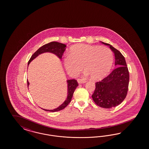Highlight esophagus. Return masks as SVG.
<instances>
[{"label": "esophagus", "instance_id": "esophagus-1", "mask_svg": "<svg viewBox=\"0 0 149 149\" xmlns=\"http://www.w3.org/2000/svg\"><path fill=\"white\" fill-rule=\"evenodd\" d=\"M77 82H78L79 84H84V83H86V81L85 79H77Z\"/></svg>", "mask_w": 149, "mask_h": 149}]
</instances>
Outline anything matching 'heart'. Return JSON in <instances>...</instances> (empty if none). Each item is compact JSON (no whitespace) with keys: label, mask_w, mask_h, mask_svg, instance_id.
I'll list each match as a JSON object with an SVG mask.
<instances>
[{"label":"heart","mask_w":149,"mask_h":149,"mask_svg":"<svg viewBox=\"0 0 149 149\" xmlns=\"http://www.w3.org/2000/svg\"><path fill=\"white\" fill-rule=\"evenodd\" d=\"M113 61V52L107 47L77 44L71 47L63 63L66 72L72 77L77 75L84 66L86 75L99 80L109 72Z\"/></svg>","instance_id":"heart-1"}]
</instances>
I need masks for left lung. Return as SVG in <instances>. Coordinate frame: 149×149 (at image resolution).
Wrapping results in <instances>:
<instances>
[{
  "mask_svg": "<svg viewBox=\"0 0 149 149\" xmlns=\"http://www.w3.org/2000/svg\"><path fill=\"white\" fill-rule=\"evenodd\" d=\"M101 42L109 46L114 54L116 68L108 76L95 83V88L92 97L95 103L100 107L110 109L118 105L125 99L128 89L130 75L126 60L122 54L113 46Z\"/></svg>",
  "mask_w": 149,
  "mask_h": 149,
  "instance_id": "1",
  "label": "left lung"
}]
</instances>
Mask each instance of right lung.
<instances>
[{
  "mask_svg": "<svg viewBox=\"0 0 149 149\" xmlns=\"http://www.w3.org/2000/svg\"><path fill=\"white\" fill-rule=\"evenodd\" d=\"M66 45L64 44L60 43L56 41H52L49 42L48 44H46L45 45H43L40 47L38 50L36 51V52L33 54L32 57L28 61V64L29 65V63L32 62L34 59L36 58V57H38L39 54L45 53V52H50L52 54H56L59 59H62V55L63 54L65 50ZM67 87H68V92H67V97L63 103V104H61L60 106H59L58 108L54 109L53 110H47L43 109L44 110L47 111H51V112H56L58 111L59 110H61L65 108L69 103L70 102L72 98L73 93L75 89L77 88V87L79 85L78 83L76 80L75 79H71V80H68L67 81ZM29 85V83L27 80V85L28 87Z\"/></svg>",
  "mask_w": 149,
  "mask_h": 149,
  "instance_id": "obj_1",
  "label": "right lung"
}]
</instances>
